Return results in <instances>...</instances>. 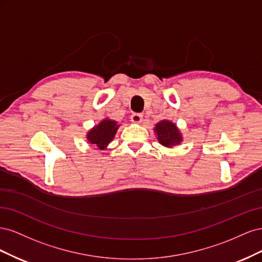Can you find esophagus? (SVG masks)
I'll list each match as a JSON object with an SVG mask.
<instances>
[{"mask_svg": "<svg viewBox=\"0 0 262 262\" xmlns=\"http://www.w3.org/2000/svg\"><path fill=\"white\" fill-rule=\"evenodd\" d=\"M131 121L133 123H140L142 122V120H143V115L142 114H133L131 115Z\"/></svg>", "mask_w": 262, "mask_h": 262, "instance_id": "esophagus-1", "label": "esophagus"}]
</instances>
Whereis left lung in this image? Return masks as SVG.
I'll return each mask as SVG.
<instances>
[{
	"instance_id": "left-lung-1",
	"label": "left lung",
	"mask_w": 262,
	"mask_h": 262,
	"mask_svg": "<svg viewBox=\"0 0 262 262\" xmlns=\"http://www.w3.org/2000/svg\"><path fill=\"white\" fill-rule=\"evenodd\" d=\"M155 133L160 143L166 147L178 145L182 141V136L177 125L169 120H162L155 124Z\"/></svg>"
}]
</instances>
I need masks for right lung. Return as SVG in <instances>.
Instances as JSON below:
<instances>
[{"label": "right lung", "mask_w": 262, "mask_h": 262, "mask_svg": "<svg viewBox=\"0 0 262 262\" xmlns=\"http://www.w3.org/2000/svg\"><path fill=\"white\" fill-rule=\"evenodd\" d=\"M119 128L117 121L112 119H104L97 125L87 133V141L91 144L96 145L99 149H105L107 145L115 138V134Z\"/></svg>", "instance_id": "add662e5"}]
</instances>
